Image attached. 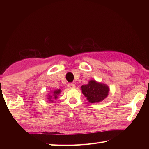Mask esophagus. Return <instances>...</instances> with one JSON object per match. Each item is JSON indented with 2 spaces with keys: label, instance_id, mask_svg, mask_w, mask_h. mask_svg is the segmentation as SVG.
Segmentation results:
<instances>
[{
  "label": "esophagus",
  "instance_id": "obj_1",
  "mask_svg": "<svg viewBox=\"0 0 149 149\" xmlns=\"http://www.w3.org/2000/svg\"><path fill=\"white\" fill-rule=\"evenodd\" d=\"M67 86L68 88H70V89H72V88H75V85L74 83H68L67 84Z\"/></svg>",
  "mask_w": 149,
  "mask_h": 149
}]
</instances>
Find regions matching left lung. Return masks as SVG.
Masks as SVG:
<instances>
[{
    "instance_id": "1",
    "label": "left lung",
    "mask_w": 149,
    "mask_h": 149,
    "mask_svg": "<svg viewBox=\"0 0 149 149\" xmlns=\"http://www.w3.org/2000/svg\"><path fill=\"white\" fill-rule=\"evenodd\" d=\"M82 93L90 103L100 102L107 98L109 88L107 84L95 80H90L87 84L82 85Z\"/></svg>"
}]
</instances>
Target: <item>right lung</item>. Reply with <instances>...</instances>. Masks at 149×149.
<instances>
[{
	"instance_id": "right-lung-1",
	"label": "right lung",
	"mask_w": 149,
	"mask_h": 149,
	"mask_svg": "<svg viewBox=\"0 0 149 149\" xmlns=\"http://www.w3.org/2000/svg\"><path fill=\"white\" fill-rule=\"evenodd\" d=\"M61 90L58 89L53 91H50V93L47 95V99L50 102H53V99H57L58 95L61 93Z\"/></svg>"
}]
</instances>
